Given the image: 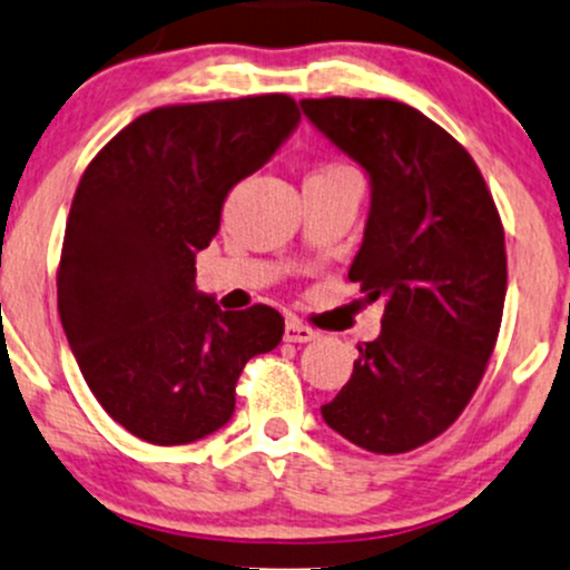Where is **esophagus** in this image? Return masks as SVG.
Segmentation results:
<instances>
[{
	"label": "esophagus",
	"mask_w": 570,
	"mask_h": 570,
	"mask_svg": "<svg viewBox=\"0 0 570 570\" xmlns=\"http://www.w3.org/2000/svg\"><path fill=\"white\" fill-rule=\"evenodd\" d=\"M284 337L289 343H308L316 337V330H311L308 324L297 322V318H289V322L284 324Z\"/></svg>",
	"instance_id": "obj_1"
}]
</instances>
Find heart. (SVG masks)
Returning a JSON list of instances; mask_svg holds the SVG:
<instances>
[{
  "label": "heart",
  "mask_w": 570,
  "mask_h": 570,
  "mask_svg": "<svg viewBox=\"0 0 570 570\" xmlns=\"http://www.w3.org/2000/svg\"><path fill=\"white\" fill-rule=\"evenodd\" d=\"M327 170H330V167H327Z\"/></svg>",
  "instance_id": "1"
}]
</instances>
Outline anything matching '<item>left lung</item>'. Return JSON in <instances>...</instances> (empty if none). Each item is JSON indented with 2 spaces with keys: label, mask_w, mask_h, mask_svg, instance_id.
<instances>
[{
  "label": "left lung",
  "mask_w": 570,
  "mask_h": 570,
  "mask_svg": "<svg viewBox=\"0 0 570 570\" xmlns=\"http://www.w3.org/2000/svg\"><path fill=\"white\" fill-rule=\"evenodd\" d=\"M305 118L371 178V210L348 278L384 299L376 341L322 416L376 454L441 435L495 348L505 299L503 224L471 154L392 99H303Z\"/></svg>",
  "instance_id": "8db88e82"
}]
</instances>
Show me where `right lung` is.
I'll use <instances>...</instances> for the list:
<instances>
[{"instance_id":"right-lung-1","label":"right lung","mask_w":570,"mask_h":570,"mask_svg":"<svg viewBox=\"0 0 570 570\" xmlns=\"http://www.w3.org/2000/svg\"><path fill=\"white\" fill-rule=\"evenodd\" d=\"M286 94L142 112L86 167L59 262V316L80 373L124 430L180 446L233 419L243 365L284 335L275 308L197 292L235 184L297 129Z\"/></svg>"}]
</instances>
